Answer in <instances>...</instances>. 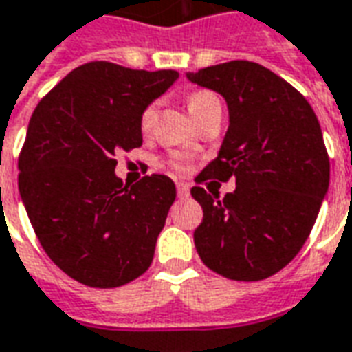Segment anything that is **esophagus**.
<instances>
[{
    "instance_id": "esophagus-1",
    "label": "esophagus",
    "mask_w": 352,
    "mask_h": 352,
    "mask_svg": "<svg viewBox=\"0 0 352 352\" xmlns=\"http://www.w3.org/2000/svg\"><path fill=\"white\" fill-rule=\"evenodd\" d=\"M177 194H179V198H186V196L190 194V188H188V184L177 183Z\"/></svg>"
}]
</instances>
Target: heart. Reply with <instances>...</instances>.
Returning a JSON list of instances; mask_svg holds the SVG:
<instances>
[{"label": "heart", "instance_id": "obj_1", "mask_svg": "<svg viewBox=\"0 0 352 352\" xmlns=\"http://www.w3.org/2000/svg\"><path fill=\"white\" fill-rule=\"evenodd\" d=\"M219 107H221V102H219L217 95H215L213 91L196 89L190 91V93L186 95V108H188V112L192 114V118L196 122H198L200 118L206 116L208 112H211L213 108ZM154 118H156V107H154V104H148V107L142 108L141 118H139V125H141V129L144 133L151 131L152 124H154ZM169 166L175 169V171H181V169H183L179 160H171Z\"/></svg>", "mask_w": 352, "mask_h": 352}]
</instances>
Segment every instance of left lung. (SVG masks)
<instances>
[{"instance_id":"1","label":"left lung","mask_w":352,"mask_h":352,"mask_svg":"<svg viewBox=\"0 0 352 352\" xmlns=\"http://www.w3.org/2000/svg\"><path fill=\"white\" fill-rule=\"evenodd\" d=\"M188 80L221 93L230 114L219 156L190 188L204 210L194 230L198 255L225 278H269L303 248L330 184L318 118L294 85L252 60L208 66ZM230 176L234 193L209 190Z\"/></svg>"}]
</instances>
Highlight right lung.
<instances>
[{"label": "right lung", "mask_w": 352, "mask_h": 352, "mask_svg": "<svg viewBox=\"0 0 352 352\" xmlns=\"http://www.w3.org/2000/svg\"><path fill=\"white\" fill-rule=\"evenodd\" d=\"M179 78L93 60L34 110L19 156V190L49 259L91 287H118L151 267L175 201L168 175L133 186L114 175L116 154L142 144V108Z\"/></svg>", "instance_id": "add662e5"}]
</instances>
